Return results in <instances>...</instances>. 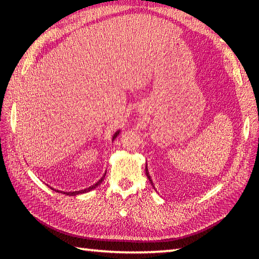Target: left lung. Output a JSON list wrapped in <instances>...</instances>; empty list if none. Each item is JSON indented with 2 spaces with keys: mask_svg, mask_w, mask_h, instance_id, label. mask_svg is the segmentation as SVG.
Instances as JSON below:
<instances>
[{
  "mask_svg": "<svg viewBox=\"0 0 259 259\" xmlns=\"http://www.w3.org/2000/svg\"><path fill=\"white\" fill-rule=\"evenodd\" d=\"M145 171H146V176H147V178H148V181L151 182V184L153 185V182H152V178H151V176H150V174H148V169H147V165H146V168H145Z\"/></svg>",
  "mask_w": 259,
  "mask_h": 259,
  "instance_id": "8db88e82",
  "label": "left lung"
}]
</instances>
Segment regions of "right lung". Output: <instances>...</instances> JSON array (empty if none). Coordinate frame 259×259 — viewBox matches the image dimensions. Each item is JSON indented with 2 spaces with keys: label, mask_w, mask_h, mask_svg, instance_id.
Listing matches in <instances>:
<instances>
[{
  "label": "right lung",
  "mask_w": 259,
  "mask_h": 259,
  "mask_svg": "<svg viewBox=\"0 0 259 259\" xmlns=\"http://www.w3.org/2000/svg\"><path fill=\"white\" fill-rule=\"evenodd\" d=\"M119 134H120V130H117L116 133L114 134V136H113V140L117 137V135H119ZM105 176H106V174H104V176H103L102 178H100L97 183L94 184L93 186H90V187H88V188H84V190H81V191H75V192H61V193H64V194H67V195H77V194H82V193L90 192L91 190H94V188H96V187H97L98 185H100V184L103 183V181H104ZM52 190H54V188H52ZM55 191H56V192H60V191H57V190H55Z\"/></svg>",
  "instance_id": "right-lung-1"
}]
</instances>
